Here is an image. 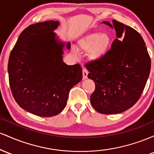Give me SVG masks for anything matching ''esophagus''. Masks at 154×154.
Instances as JSON below:
<instances>
[{
    "label": "esophagus",
    "instance_id": "34e87169",
    "mask_svg": "<svg viewBox=\"0 0 154 154\" xmlns=\"http://www.w3.org/2000/svg\"><path fill=\"white\" fill-rule=\"evenodd\" d=\"M88 74V70L86 69H82V77H83V79H87Z\"/></svg>",
    "mask_w": 154,
    "mask_h": 154
}]
</instances>
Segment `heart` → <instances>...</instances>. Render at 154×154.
<instances>
[{"instance_id":"heart-1","label":"heart","mask_w":154,"mask_h":154,"mask_svg":"<svg viewBox=\"0 0 154 154\" xmlns=\"http://www.w3.org/2000/svg\"><path fill=\"white\" fill-rule=\"evenodd\" d=\"M111 35L106 32H91L79 40L78 45L81 51L87 52L92 61H99L106 56L110 49Z\"/></svg>"}]
</instances>
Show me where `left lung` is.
Instances as JSON below:
<instances>
[{
	"label": "left lung",
	"instance_id": "left-lung-1",
	"mask_svg": "<svg viewBox=\"0 0 154 154\" xmlns=\"http://www.w3.org/2000/svg\"><path fill=\"white\" fill-rule=\"evenodd\" d=\"M116 38L106 56L85 66L95 85L91 103L98 112L119 114L136 103L151 71V58L141 35L130 26L113 20Z\"/></svg>",
	"mask_w": 154,
	"mask_h": 154
}]
</instances>
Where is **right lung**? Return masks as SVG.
<instances>
[{
	"label": "right lung",
	"instance_id": "1",
	"mask_svg": "<svg viewBox=\"0 0 154 154\" xmlns=\"http://www.w3.org/2000/svg\"><path fill=\"white\" fill-rule=\"evenodd\" d=\"M58 21L31 24L24 29L11 52L9 85L19 106L39 116H56L66 105L70 89L80 82V65L63 61L65 43L54 32ZM71 44L67 43L69 49Z\"/></svg>",
	"mask_w": 154,
	"mask_h": 154
}]
</instances>
